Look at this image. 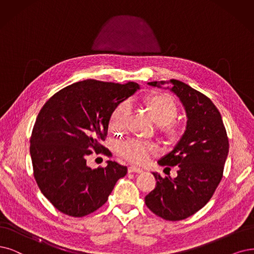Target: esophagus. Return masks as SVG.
Returning <instances> with one entry per match:
<instances>
[{"mask_svg":"<svg viewBox=\"0 0 254 254\" xmlns=\"http://www.w3.org/2000/svg\"><path fill=\"white\" fill-rule=\"evenodd\" d=\"M127 172H128V173H137V174H141V173H143L142 168L136 167V166H133V165L127 167Z\"/></svg>","mask_w":254,"mask_h":254,"instance_id":"obj_1","label":"esophagus"}]
</instances>
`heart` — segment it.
I'll use <instances>...</instances> for the list:
<instances>
[{
    "label": "heart",
    "mask_w": 254,
    "mask_h": 254,
    "mask_svg": "<svg viewBox=\"0 0 254 254\" xmlns=\"http://www.w3.org/2000/svg\"><path fill=\"white\" fill-rule=\"evenodd\" d=\"M144 106L159 125V132L168 143L177 144L184 135V127L176 121L179 115V107L175 98L168 94H152L144 99ZM130 114V105L122 102L112 111L109 127L114 132H124L127 128ZM157 146L141 139H128L118 145V153L126 160L142 164L152 155L157 154Z\"/></svg>",
    "instance_id": "obj_1"
}]
</instances>
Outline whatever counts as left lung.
Masks as SVG:
<instances>
[{"label":"left lung","mask_w":254,"mask_h":254,"mask_svg":"<svg viewBox=\"0 0 254 254\" xmlns=\"http://www.w3.org/2000/svg\"><path fill=\"white\" fill-rule=\"evenodd\" d=\"M171 82L189 120L179 143L158 163L166 168L177 166L178 176L173 179L153 173L156 187L144 200L148 209L158 217L180 221L199 211L211 199L223 178L229 142L222 116L213 102L180 80ZM148 83L160 87L157 81Z\"/></svg>","instance_id":"obj_1"}]
</instances>
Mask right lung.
Masks as SVG:
<instances>
[{
    "instance_id": "1",
    "label": "right lung",
    "mask_w": 254,
    "mask_h": 254,
    "mask_svg": "<svg viewBox=\"0 0 254 254\" xmlns=\"http://www.w3.org/2000/svg\"><path fill=\"white\" fill-rule=\"evenodd\" d=\"M139 89L128 81L86 79L56 92L36 117L30 138L33 176L42 193L70 217L88 215L108 201L127 166L115 161L92 170L93 152L112 157L100 142L108 134L112 111Z\"/></svg>"
}]
</instances>
